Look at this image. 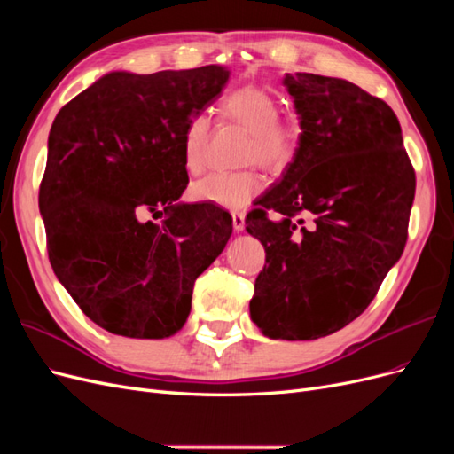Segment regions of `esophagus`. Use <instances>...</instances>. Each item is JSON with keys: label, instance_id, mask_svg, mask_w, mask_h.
Wrapping results in <instances>:
<instances>
[{"label": "esophagus", "instance_id": "esophagus-1", "mask_svg": "<svg viewBox=\"0 0 454 454\" xmlns=\"http://www.w3.org/2000/svg\"><path fill=\"white\" fill-rule=\"evenodd\" d=\"M244 214H240V212H235L232 214V227H235V231L237 232H240V231H244Z\"/></svg>", "mask_w": 454, "mask_h": 454}]
</instances>
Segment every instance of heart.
<instances>
[{
	"mask_svg": "<svg viewBox=\"0 0 454 454\" xmlns=\"http://www.w3.org/2000/svg\"><path fill=\"white\" fill-rule=\"evenodd\" d=\"M222 114L250 132L246 160H255L267 170L280 172L295 159L303 129L295 117H280L278 100L270 92L257 87L232 90L222 102ZM208 136L210 121L206 115H195L187 122L182 153L189 172L197 174L204 168ZM261 189L263 180L254 170L212 172L191 185V197L237 210L244 208Z\"/></svg>",
	"mask_w": 454,
	"mask_h": 454,
	"instance_id": "heart-1",
	"label": "heart"
}]
</instances>
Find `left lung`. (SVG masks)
I'll return each mask as SVG.
<instances>
[{
    "instance_id": "8db88e82",
    "label": "left lung",
    "mask_w": 454,
    "mask_h": 454,
    "mask_svg": "<svg viewBox=\"0 0 454 454\" xmlns=\"http://www.w3.org/2000/svg\"><path fill=\"white\" fill-rule=\"evenodd\" d=\"M282 83L303 138L246 215L267 257L250 316L269 339L312 340L358 318L402 257L415 170L387 102L337 77Z\"/></svg>"
}]
</instances>
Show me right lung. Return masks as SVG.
I'll return each mask as SVG.
<instances>
[{
    "instance_id": "right-lung-1",
    "label": "right lung",
    "mask_w": 454,
    "mask_h": 454,
    "mask_svg": "<svg viewBox=\"0 0 454 454\" xmlns=\"http://www.w3.org/2000/svg\"><path fill=\"white\" fill-rule=\"evenodd\" d=\"M229 75L215 64L109 72L54 117L39 187L49 261L79 309L109 333L180 332L195 280L231 239L229 212L180 202L189 184L184 130ZM160 207V224L143 222Z\"/></svg>"
}]
</instances>
